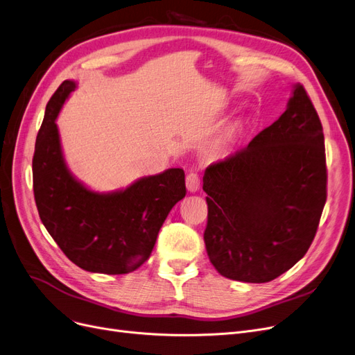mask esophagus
Segmentation results:
<instances>
[{"instance_id": "esophagus-1", "label": "esophagus", "mask_w": 355, "mask_h": 355, "mask_svg": "<svg viewBox=\"0 0 355 355\" xmlns=\"http://www.w3.org/2000/svg\"><path fill=\"white\" fill-rule=\"evenodd\" d=\"M200 185H201L200 176H198V173L191 172V173L187 176V188H188V191H189V192H196L198 189H200Z\"/></svg>"}]
</instances>
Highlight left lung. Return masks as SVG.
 <instances>
[{
  "label": "left lung",
  "mask_w": 355,
  "mask_h": 355,
  "mask_svg": "<svg viewBox=\"0 0 355 355\" xmlns=\"http://www.w3.org/2000/svg\"><path fill=\"white\" fill-rule=\"evenodd\" d=\"M202 180L204 242L223 277L258 284L299 262L315 239L328 180L322 123L302 84L272 125L208 166Z\"/></svg>",
  "instance_id": "8db88e82"
}]
</instances>
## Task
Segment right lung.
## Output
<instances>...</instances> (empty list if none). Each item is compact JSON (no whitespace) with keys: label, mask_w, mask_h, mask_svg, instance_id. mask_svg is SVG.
<instances>
[{"label":"right lung","mask_w":355,"mask_h":355,"mask_svg":"<svg viewBox=\"0 0 355 355\" xmlns=\"http://www.w3.org/2000/svg\"><path fill=\"white\" fill-rule=\"evenodd\" d=\"M76 87V81L65 80L53 93L36 138L39 217L65 257L84 271L128 274L150 258L170 209L187 195L185 172L167 168L113 192L89 189L68 168L55 122Z\"/></svg>","instance_id":"obj_1"}]
</instances>
